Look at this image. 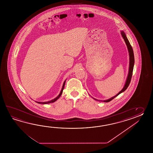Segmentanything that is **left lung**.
Masks as SVG:
<instances>
[{
  "mask_svg": "<svg viewBox=\"0 0 153 153\" xmlns=\"http://www.w3.org/2000/svg\"><path fill=\"white\" fill-rule=\"evenodd\" d=\"M121 36H123V38H124V40H125V43H126V45H127V49H128V53H129V56H130V65H129V70H128L129 71H128V75H127V79H126V82H125V86H124L123 88L117 94H116L115 96H114V97L111 98H109V99H108V100H104V101L97 100H96V99H95V98H94V99L95 100L102 101V102H109L111 101L112 100H113L114 98L116 97L119 94H120L121 93H122V92H123L125 91V90L127 89V88H128V85H130L131 80V78H132V75L133 67H134V53H133L132 48V46L131 45V44H130L128 40L127 39L125 33L123 31H121Z\"/></svg>",
  "mask_w": 153,
  "mask_h": 153,
  "instance_id": "left-lung-1",
  "label": "left lung"
}]
</instances>
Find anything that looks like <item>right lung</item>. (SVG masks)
Instances as JSON below:
<instances>
[{"instance_id": "1", "label": "right lung", "mask_w": 153, "mask_h": 153, "mask_svg": "<svg viewBox=\"0 0 153 153\" xmlns=\"http://www.w3.org/2000/svg\"><path fill=\"white\" fill-rule=\"evenodd\" d=\"M65 81H64V82H63V86H62V90H61V91L60 92V93H59V96H57V97H56L55 98H54V99H53L52 100H51V101H48V102H36V103H39V104H48V103H53V102H55L56 101H57L58 99H59V98L60 97V96H61V94H62V92H63V89H64V88H65Z\"/></svg>"}]
</instances>
